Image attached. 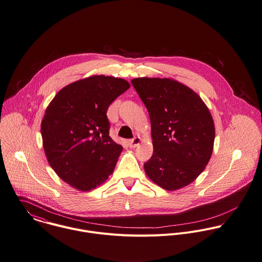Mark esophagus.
Listing matches in <instances>:
<instances>
[{"label": "esophagus", "mask_w": 262, "mask_h": 262, "mask_svg": "<svg viewBox=\"0 0 262 262\" xmlns=\"http://www.w3.org/2000/svg\"><path fill=\"white\" fill-rule=\"evenodd\" d=\"M140 143H141V139L138 138V137H136L135 139H133V140H130V141L128 142V146H129V148L134 149V148L138 147V146L140 145Z\"/></svg>", "instance_id": "obj_1"}]
</instances>
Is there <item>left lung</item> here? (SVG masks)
<instances>
[{
    "instance_id": "left-lung-1",
    "label": "left lung",
    "mask_w": 262,
    "mask_h": 262,
    "mask_svg": "<svg viewBox=\"0 0 262 262\" xmlns=\"http://www.w3.org/2000/svg\"><path fill=\"white\" fill-rule=\"evenodd\" d=\"M132 84L146 105L153 156L144 164L148 177L174 191L193 182L213 150L214 123L208 106L186 85L170 78H136Z\"/></svg>"
}]
</instances>
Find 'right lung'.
<instances>
[{"instance_id":"1","label":"right lung","mask_w":262,"mask_h":262,"mask_svg":"<svg viewBox=\"0 0 262 262\" xmlns=\"http://www.w3.org/2000/svg\"><path fill=\"white\" fill-rule=\"evenodd\" d=\"M130 87L121 78L94 75L60 89L41 120L42 146L56 175L79 191L108 179L122 147L109 137L107 109Z\"/></svg>"}]
</instances>
